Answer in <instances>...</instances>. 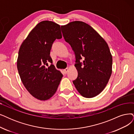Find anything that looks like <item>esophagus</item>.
Instances as JSON below:
<instances>
[{
    "label": "esophagus",
    "mask_w": 134,
    "mask_h": 134,
    "mask_svg": "<svg viewBox=\"0 0 134 134\" xmlns=\"http://www.w3.org/2000/svg\"><path fill=\"white\" fill-rule=\"evenodd\" d=\"M68 70H69V69L68 68H66V69H64V72H65V74H67V72H68Z\"/></svg>",
    "instance_id": "obj_1"
}]
</instances>
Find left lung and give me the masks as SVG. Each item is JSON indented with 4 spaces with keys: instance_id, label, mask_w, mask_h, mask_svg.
<instances>
[{
    "instance_id": "obj_1",
    "label": "left lung",
    "mask_w": 134,
    "mask_h": 134,
    "mask_svg": "<svg viewBox=\"0 0 134 134\" xmlns=\"http://www.w3.org/2000/svg\"><path fill=\"white\" fill-rule=\"evenodd\" d=\"M63 35L74 51L78 72L73 81L77 91L86 98L99 94L112 72V55L108 44L91 26L75 21L61 26ZM83 57V63L80 60Z\"/></svg>"
}]
</instances>
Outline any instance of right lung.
Here are the masks:
<instances>
[{
    "mask_svg": "<svg viewBox=\"0 0 134 134\" xmlns=\"http://www.w3.org/2000/svg\"><path fill=\"white\" fill-rule=\"evenodd\" d=\"M60 26L53 21L37 24L21 44L17 68L20 79L29 92L41 100L49 99L56 92L63 74L53 64L50 52L53 42L60 39Z\"/></svg>",
    "mask_w": 134,
    "mask_h": 134,
    "instance_id": "obj_1",
    "label": "right lung"
}]
</instances>
